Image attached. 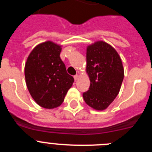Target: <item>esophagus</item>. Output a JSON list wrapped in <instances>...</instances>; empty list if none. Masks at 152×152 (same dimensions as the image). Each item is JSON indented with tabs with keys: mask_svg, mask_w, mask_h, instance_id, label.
<instances>
[{
	"mask_svg": "<svg viewBox=\"0 0 152 152\" xmlns=\"http://www.w3.org/2000/svg\"><path fill=\"white\" fill-rule=\"evenodd\" d=\"M78 75H75V76H74V78H75V81H76V80H77V79H78Z\"/></svg>",
	"mask_w": 152,
	"mask_h": 152,
	"instance_id": "esophagus-1",
	"label": "esophagus"
}]
</instances>
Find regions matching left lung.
<instances>
[{"label":"left lung","instance_id":"left-lung-1","mask_svg":"<svg viewBox=\"0 0 152 152\" xmlns=\"http://www.w3.org/2000/svg\"><path fill=\"white\" fill-rule=\"evenodd\" d=\"M91 85L83 94L85 103L103 110L116 97L124 77L123 63L116 49L103 41L87 49V68Z\"/></svg>","mask_w":152,"mask_h":152}]
</instances>
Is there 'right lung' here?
I'll return each instance as SVG.
<instances>
[{"instance_id":"1","label":"right lung","mask_w":152,"mask_h":152,"mask_svg":"<svg viewBox=\"0 0 152 152\" xmlns=\"http://www.w3.org/2000/svg\"><path fill=\"white\" fill-rule=\"evenodd\" d=\"M61 45L47 41L36 45L25 64V78L28 91L40 107H59L74 83L60 58Z\"/></svg>"}]
</instances>
